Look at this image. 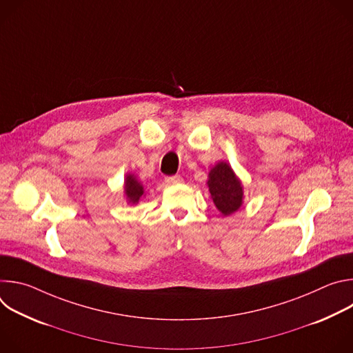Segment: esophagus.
<instances>
[{
  "label": "esophagus",
  "instance_id": "1",
  "mask_svg": "<svg viewBox=\"0 0 353 353\" xmlns=\"http://www.w3.org/2000/svg\"><path fill=\"white\" fill-rule=\"evenodd\" d=\"M165 183H166L168 185L180 184V183H183V177H180V176H172V177H166V179H165Z\"/></svg>",
  "mask_w": 353,
  "mask_h": 353
}]
</instances>
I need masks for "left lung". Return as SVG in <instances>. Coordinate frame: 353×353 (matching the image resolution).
I'll return each instance as SVG.
<instances>
[{"label":"left lung","instance_id":"1","mask_svg":"<svg viewBox=\"0 0 353 353\" xmlns=\"http://www.w3.org/2000/svg\"><path fill=\"white\" fill-rule=\"evenodd\" d=\"M207 185L216 210L223 216H230L241 208L244 201V187L228 162L219 161L211 168Z\"/></svg>","mask_w":353,"mask_h":353}]
</instances>
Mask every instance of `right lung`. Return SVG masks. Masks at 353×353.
<instances>
[{"mask_svg": "<svg viewBox=\"0 0 353 353\" xmlns=\"http://www.w3.org/2000/svg\"><path fill=\"white\" fill-rule=\"evenodd\" d=\"M124 198L127 199V204L130 205H137L139 203V199L145 196V188L142 183L137 179L134 173H127L124 179Z\"/></svg>", "mask_w": 353, "mask_h": 353, "instance_id": "add662e5", "label": "right lung"}]
</instances>
